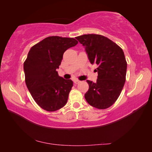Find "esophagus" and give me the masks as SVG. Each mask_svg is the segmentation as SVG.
<instances>
[{
	"label": "esophagus",
	"instance_id": "obj_1",
	"mask_svg": "<svg viewBox=\"0 0 152 152\" xmlns=\"http://www.w3.org/2000/svg\"><path fill=\"white\" fill-rule=\"evenodd\" d=\"M80 82V81L79 80H78V79H75V80H74V84H78Z\"/></svg>",
	"mask_w": 152,
	"mask_h": 152
}]
</instances>
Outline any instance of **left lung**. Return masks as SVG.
I'll use <instances>...</instances> for the list:
<instances>
[{"instance_id":"left-lung-1","label":"left lung","mask_w":152,"mask_h":152,"mask_svg":"<svg viewBox=\"0 0 152 152\" xmlns=\"http://www.w3.org/2000/svg\"><path fill=\"white\" fill-rule=\"evenodd\" d=\"M76 39L85 48L92 64L98 66L96 82L86 80L88 91L86 101L96 109H107L119 96L125 82L127 61L121 48L101 35L88 34Z\"/></svg>"}]
</instances>
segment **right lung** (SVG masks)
Wrapping results in <instances>:
<instances>
[{
    "instance_id": "add662e5",
    "label": "right lung",
    "mask_w": 152,
    "mask_h": 152,
    "mask_svg": "<svg viewBox=\"0 0 152 152\" xmlns=\"http://www.w3.org/2000/svg\"><path fill=\"white\" fill-rule=\"evenodd\" d=\"M78 43L74 38L51 36L28 53L23 65L25 83L36 103L47 111H56L68 101L73 82L60 77L56 70L64 53Z\"/></svg>"
}]
</instances>
